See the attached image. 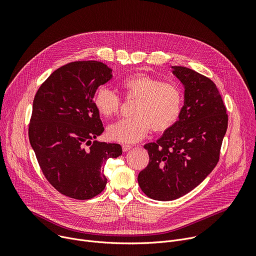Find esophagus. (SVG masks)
Listing matches in <instances>:
<instances>
[{"label":"esophagus","instance_id":"1","mask_svg":"<svg viewBox=\"0 0 256 256\" xmlns=\"http://www.w3.org/2000/svg\"><path fill=\"white\" fill-rule=\"evenodd\" d=\"M132 146L130 145V144H122V150L126 152L132 150Z\"/></svg>","mask_w":256,"mask_h":256}]
</instances>
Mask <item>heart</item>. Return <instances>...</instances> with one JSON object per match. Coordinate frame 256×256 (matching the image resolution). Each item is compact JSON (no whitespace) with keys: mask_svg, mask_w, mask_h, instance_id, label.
Here are the masks:
<instances>
[{"mask_svg":"<svg viewBox=\"0 0 256 256\" xmlns=\"http://www.w3.org/2000/svg\"><path fill=\"white\" fill-rule=\"evenodd\" d=\"M126 98L135 100L132 118L121 119L106 130L111 140L134 143L143 139L152 128L163 132L171 128L180 118L182 108V94L174 84L162 82L145 74H132L120 83ZM94 106L104 117L118 113L120 100L106 87H100L94 94Z\"/></svg>","mask_w":256,"mask_h":256,"instance_id":"obj_1","label":"heart"}]
</instances>
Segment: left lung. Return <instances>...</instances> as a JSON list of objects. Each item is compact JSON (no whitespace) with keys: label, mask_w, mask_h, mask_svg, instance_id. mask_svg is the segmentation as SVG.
Listing matches in <instances>:
<instances>
[{"label":"left lung","mask_w":256,"mask_h":256,"mask_svg":"<svg viewBox=\"0 0 256 256\" xmlns=\"http://www.w3.org/2000/svg\"><path fill=\"white\" fill-rule=\"evenodd\" d=\"M172 74L184 87L178 120L156 142L147 143L150 163L138 176L146 196L160 201L178 199L192 191L216 167L228 116L212 80L184 66Z\"/></svg>","instance_id":"left-lung-1"}]
</instances>
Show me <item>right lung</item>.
Here are the masks:
<instances>
[{
  "label": "right lung",
  "mask_w": 256,
  "mask_h": 256,
  "mask_svg": "<svg viewBox=\"0 0 256 256\" xmlns=\"http://www.w3.org/2000/svg\"><path fill=\"white\" fill-rule=\"evenodd\" d=\"M111 78L102 62H72L54 72L33 100L29 140L38 164L58 192L74 199L102 193L106 160L122 154L119 144L92 142L104 132L94 94Z\"/></svg>",
  "instance_id": "right-lung-1"
}]
</instances>
